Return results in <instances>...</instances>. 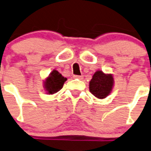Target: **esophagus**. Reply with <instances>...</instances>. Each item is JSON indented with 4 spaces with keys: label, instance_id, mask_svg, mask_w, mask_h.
<instances>
[{
    "label": "esophagus",
    "instance_id": "34e87169",
    "mask_svg": "<svg viewBox=\"0 0 151 151\" xmlns=\"http://www.w3.org/2000/svg\"><path fill=\"white\" fill-rule=\"evenodd\" d=\"M73 78H75V79H79V80L83 79V76L82 75H73Z\"/></svg>",
    "mask_w": 151,
    "mask_h": 151
}]
</instances>
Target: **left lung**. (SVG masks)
<instances>
[{"instance_id": "left-lung-1", "label": "left lung", "mask_w": 151, "mask_h": 151, "mask_svg": "<svg viewBox=\"0 0 151 151\" xmlns=\"http://www.w3.org/2000/svg\"><path fill=\"white\" fill-rule=\"evenodd\" d=\"M114 86L112 74H106L101 70H97L93 75L89 83L90 92L99 99L108 96Z\"/></svg>"}]
</instances>
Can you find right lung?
<instances>
[{"label":"right lung","mask_w":151,"mask_h":151,"mask_svg":"<svg viewBox=\"0 0 151 151\" xmlns=\"http://www.w3.org/2000/svg\"><path fill=\"white\" fill-rule=\"evenodd\" d=\"M67 78L63 77L61 73L54 70L44 81V88L48 94H53L60 91L63 87Z\"/></svg>","instance_id":"obj_1"}]
</instances>
